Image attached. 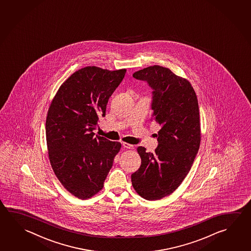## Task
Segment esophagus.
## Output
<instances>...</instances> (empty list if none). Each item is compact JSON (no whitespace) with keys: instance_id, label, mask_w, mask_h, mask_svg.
<instances>
[{"instance_id":"esophagus-1","label":"esophagus","mask_w":251,"mask_h":251,"mask_svg":"<svg viewBox=\"0 0 251 251\" xmlns=\"http://www.w3.org/2000/svg\"><path fill=\"white\" fill-rule=\"evenodd\" d=\"M124 148H127V149H134V145H130V144H127V143H123Z\"/></svg>"}]
</instances>
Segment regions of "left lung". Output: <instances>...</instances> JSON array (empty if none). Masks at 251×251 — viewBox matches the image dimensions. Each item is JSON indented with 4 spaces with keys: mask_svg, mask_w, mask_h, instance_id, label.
Here are the masks:
<instances>
[{
    "mask_svg": "<svg viewBox=\"0 0 251 251\" xmlns=\"http://www.w3.org/2000/svg\"><path fill=\"white\" fill-rule=\"evenodd\" d=\"M133 77L152 89L151 120L161 128L156 134L158 145L154 153L137 148L142 161L131 175L132 185L146 200H159L180 186L198 153L201 141L198 98L188 80L167 68L150 66Z\"/></svg>",
    "mask_w": 251,
    "mask_h": 251,
    "instance_id": "1",
    "label": "left lung"
}]
</instances>
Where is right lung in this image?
I'll return each mask as SVG.
<instances>
[{
    "mask_svg": "<svg viewBox=\"0 0 251 251\" xmlns=\"http://www.w3.org/2000/svg\"><path fill=\"white\" fill-rule=\"evenodd\" d=\"M126 70L95 66L75 71L61 85L49 106L46 137L49 160L65 189L80 199L100 192L122 145L95 136L100 117L124 79Z\"/></svg>",
    "mask_w": 251,
    "mask_h": 251,
    "instance_id": "obj_1",
    "label": "right lung"
}]
</instances>
